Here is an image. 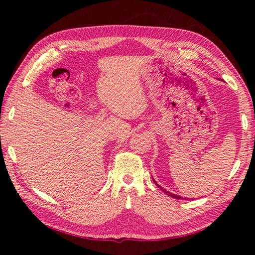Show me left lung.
I'll return each mask as SVG.
<instances>
[{
  "label": "left lung",
  "instance_id": "left-lung-1",
  "mask_svg": "<svg viewBox=\"0 0 255 255\" xmlns=\"http://www.w3.org/2000/svg\"><path fill=\"white\" fill-rule=\"evenodd\" d=\"M153 182L155 183V181H154V180H153ZM155 185L158 186V187H160V186H159L158 184H156V183H155ZM160 189H162V191H163V192H164L166 195H169V196H171V197H173V198H176V199H182V198H183V197H181V196H177V195H175V194H171L170 192L165 191V189H163V188H162V187H160Z\"/></svg>",
  "mask_w": 255,
  "mask_h": 255
}]
</instances>
